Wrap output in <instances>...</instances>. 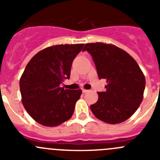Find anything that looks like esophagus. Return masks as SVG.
<instances>
[{
	"instance_id": "obj_1",
	"label": "esophagus",
	"mask_w": 160,
	"mask_h": 160,
	"mask_svg": "<svg viewBox=\"0 0 160 160\" xmlns=\"http://www.w3.org/2000/svg\"><path fill=\"white\" fill-rule=\"evenodd\" d=\"M82 92H83V93H86V92H88V90H87V89L83 88V89H82Z\"/></svg>"
}]
</instances>
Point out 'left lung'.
Segmentation results:
<instances>
[{
	"label": "left lung",
	"mask_w": 160,
	"mask_h": 160,
	"mask_svg": "<svg viewBox=\"0 0 160 160\" xmlns=\"http://www.w3.org/2000/svg\"><path fill=\"white\" fill-rule=\"evenodd\" d=\"M98 77L105 79L106 92H98V99L90 106L94 115L109 124L125 122L135 113L143 100L145 77L135 60L114 45L87 43Z\"/></svg>",
	"instance_id": "8db88e82"
}]
</instances>
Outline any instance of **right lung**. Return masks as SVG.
Segmentation results:
<instances>
[{
	"label": "right lung",
	"mask_w": 160,
	"mask_h": 160,
	"mask_svg": "<svg viewBox=\"0 0 160 160\" xmlns=\"http://www.w3.org/2000/svg\"><path fill=\"white\" fill-rule=\"evenodd\" d=\"M83 44L50 46L31 59L19 80L22 102L29 115L45 126H58L72 115L82 91L60 85L69 79L73 60Z\"/></svg>",
	"instance_id": "1"
}]
</instances>
